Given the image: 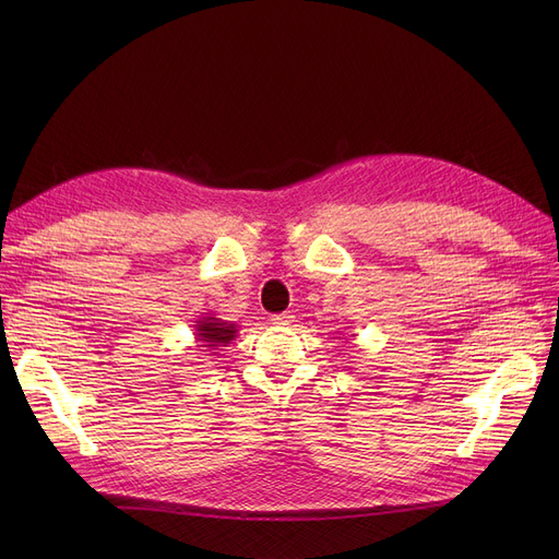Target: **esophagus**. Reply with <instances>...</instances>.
<instances>
[{
    "instance_id": "34e87169",
    "label": "esophagus",
    "mask_w": 559,
    "mask_h": 559,
    "mask_svg": "<svg viewBox=\"0 0 559 559\" xmlns=\"http://www.w3.org/2000/svg\"><path fill=\"white\" fill-rule=\"evenodd\" d=\"M272 321H274V324H278V326H285V324H292V321H295V314H292V312H281V314H274Z\"/></svg>"
}]
</instances>
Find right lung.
<instances>
[{
    "label": "right lung",
    "mask_w": 559,
    "mask_h": 559,
    "mask_svg": "<svg viewBox=\"0 0 559 559\" xmlns=\"http://www.w3.org/2000/svg\"><path fill=\"white\" fill-rule=\"evenodd\" d=\"M194 335L199 342L197 346H201L203 350H211V348L215 350V348L228 346L235 337H238V324L205 312L199 321H194Z\"/></svg>",
    "instance_id": "obj_1"
}]
</instances>
